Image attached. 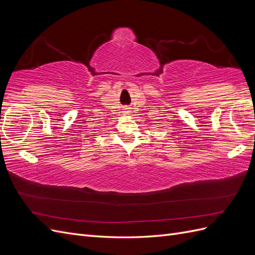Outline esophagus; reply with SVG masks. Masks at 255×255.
<instances>
[{"label":"esophagus","instance_id":"esophagus-1","mask_svg":"<svg viewBox=\"0 0 255 255\" xmlns=\"http://www.w3.org/2000/svg\"><path fill=\"white\" fill-rule=\"evenodd\" d=\"M123 113H125V114H126V115H128V114H129V113H130V112H129V111H128V109H125V112H123Z\"/></svg>","mask_w":255,"mask_h":255}]
</instances>
